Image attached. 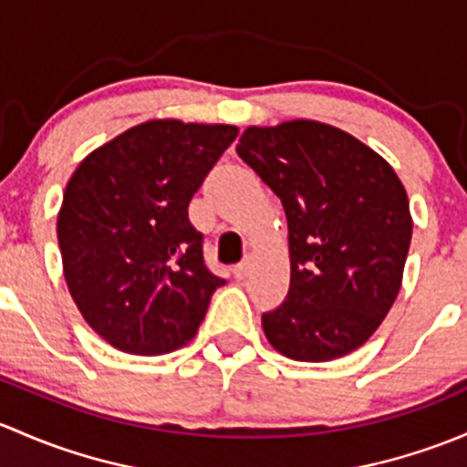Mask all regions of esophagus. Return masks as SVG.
I'll list each match as a JSON object with an SVG mask.
<instances>
[{
    "mask_svg": "<svg viewBox=\"0 0 467 467\" xmlns=\"http://www.w3.org/2000/svg\"><path fill=\"white\" fill-rule=\"evenodd\" d=\"M249 272H252V261H249V258H247V261L238 263V265L234 267V276L240 278V281H243V278H247Z\"/></svg>",
    "mask_w": 467,
    "mask_h": 467,
    "instance_id": "34e87169",
    "label": "esophagus"
}]
</instances>
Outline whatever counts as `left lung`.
Instances as JSON below:
<instances>
[{
	"label": "left lung",
	"mask_w": 467,
	"mask_h": 467,
	"mask_svg": "<svg viewBox=\"0 0 467 467\" xmlns=\"http://www.w3.org/2000/svg\"><path fill=\"white\" fill-rule=\"evenodd\" d=\"M235 152L287 218L290 290L263 315L267 341L299 362L353 353L402 285L413 223L400 177L353 134L310 119L247 128Z\"/></svg>",
	"instance_id": "left-lung-1"
}]
</instances>
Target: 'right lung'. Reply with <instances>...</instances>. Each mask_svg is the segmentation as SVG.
I'll list each match as a JSON object with an SVG mask.
<instances>
[{
	"instance_id": "right-lung-1",
	"label": "right lung",
	"mask_w": 467,
	"mask_h": 467,
	"mask_svg": "<svg viewBox=\"0 0 467 467\" xmlns=\"http://www.w3.org/2000/svg\"><path fill=\"white\" fill-rule=\"evenodd\" d=\"M238 128L155 119L91 150L57 213L67 287L89 328L130 355H163L198 333L224 285L202 256L189 202Z\"/></svg>"
}]
</instances>
